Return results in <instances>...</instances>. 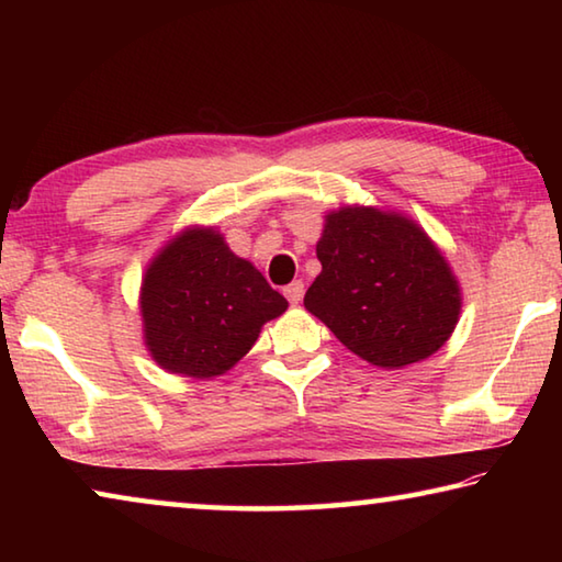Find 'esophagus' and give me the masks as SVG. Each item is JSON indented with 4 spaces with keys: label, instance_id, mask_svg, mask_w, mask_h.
<instances>
[{
    "label": "esophagus",
    "instance_id": "34e87169",
    "mask_svg": "<svg viewBox=\"0 0 562 562\" xmlns=\"http://www.w3.org/2000/svg\"><path fill=\"white\" fill-rule=\"evenodd\" d=\"M302 294H304V284L297 282H290L288 288H284V297H288L292 304H300L302 302Z\"/></svg>",
    "mask_w": 562,
    "mask_h": 562
}]
</instances>
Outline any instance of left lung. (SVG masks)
<instances>
[{
  "label": "left lung",
  "mask_w": 562,
  "mask_h": 562,
  "mask_svg": "<svg viewBox=\"0 0 562 562\" xmlns=\"http://www.w3.org/2000/svg\"><path fill=\"white\" fill-rule=\"evenodd\" d=\"M322 272L304 307L369 364L402 369L436 355L459 325L461 288L422 225L374 205L325 215Z\"/></svg>",
  "instance_id": "8db88e82"
}]
</instances>
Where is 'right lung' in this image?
<instances>
[{
    "mask_svg": "<svg viewBox=\"0 0 562 562\" xmlns=\"http://www.w3.org/2000/svg\"><path fill=\"white\" fill-rule=\"evenodd\" d=\"M144 345L170 374L213 379L233 369L288 300L215 227L188 225L160 247L140 282Z\"/></svg>",
    "mask_w": 562,
    "mask_h": 562,
    "instance_id": "obj_1",
    "label": "right lung"
}]
</instances>
